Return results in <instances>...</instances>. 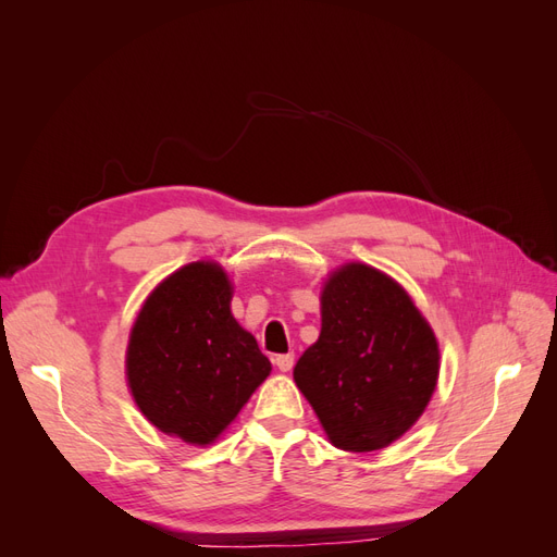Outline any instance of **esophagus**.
Returning <instances> with one entry per match:
<instances>
[{
  "mask_svg": "<svg viewBox=\"0 0 557 557\" xmlns=\"http://www.w3.org/2000/svg\"><path fill=\"white\" fill-rule=\"evenodd\" d=\"M274 364L281 369V372H290L295 364V352H281V356L274 358Z\"/></svg>",
  "mask_w": 557,
  "mask_h": 557,
  "instance_id": "esophagus-1",
  "label": "esophagus"
}]
</instances>
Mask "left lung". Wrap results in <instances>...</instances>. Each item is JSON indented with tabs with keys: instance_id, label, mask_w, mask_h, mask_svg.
<instances>
[{
	"instance_id": "1",
	"label": "left lung",
	"mask_w": 557,
	"mask_h": 557,
	"mask_svg": "<svg viewBox=\"0 0 557 557\" xmlns=\"http://www.w3.org/2000/svg\"><path fill=\"white\" fill-rule=\"evenodd\" d=\"M320 315L295 383L336 448L379 450L428 407L440 376L434 332L399 283L360 262L330 276Z\"/></svg>"
}]
</instances>
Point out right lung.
Masks as SVG:
<instances>
[{
	"label": "right lung",
	"instance_id": "right-lung-1",
	"mask_svg": "<svg viewBox=\"0 0 557 557\" xmlns=\"http://www.w3.org/2000/svg\"><path fill=\"white\" fill-rule=\"evenodd\" d=\"M230 299L215 262L185 264L150 293L129 334L134 401L158 430L188 444H211L272 372Z\"/></svg>",
	"mask_w": 557,
	"mask_h": 557
}]
</instances>
